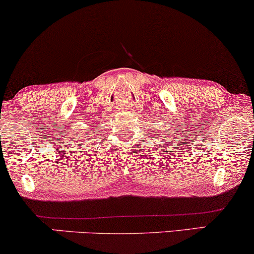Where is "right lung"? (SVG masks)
I'll use <instances>...</instances> for the list:
<instances>
[{
    "label": "right lung",
    "instance_id": "right-lung-1",
    "mask_svg": "<svg viewBox=\"0 0 254 254\" xmlns=\"http://www.w3.org/2000/svg\"><path fill=\"white\" fill-rule=\"evenodd\" d=\"M86 135H89V133H88V132H87V133H86Z\"/></svg>",
    "mask_w": 254,
    "mask_h": 254
}]
</instances>
